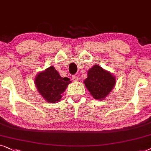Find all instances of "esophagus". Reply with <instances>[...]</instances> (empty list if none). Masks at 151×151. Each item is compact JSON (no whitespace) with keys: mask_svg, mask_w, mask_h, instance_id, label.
I'll use <instances>...</instances> for the list:
<instances>
[{"mask_svg":"<svg viewBox=\"0 0 151 151\" xmlns=\"http://www.w3.org/2000/svg\"><path fill=\"white\" fill-rule=\"evenodd\" d=\"M79 77H78V76H73V77H72V80H73L74 81H79Z\"/></svg>","mask_w":151,"mask_h":151,"instance_id":"1","label":"esophagus"}]
</instances>
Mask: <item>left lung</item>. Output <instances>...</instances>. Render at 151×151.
Listing matches in <instances>:
<instances>
[{
    "mask_svg": "<svg viewBox=\"0 0 151 151\" xmlns=\"http://www.w3.org/2000/svg\"><path fill=\"white\" fill-rule=\"evenodd\" d=\"M86 88L96 100H104L113 89L116 78L111 72L101 66L94 65L88 70V77L83 81Z\"/></svg>",
    "mask_w": 151,
    "mask_h": 151,
    "instance_id": "8db88e82",
    "label": "left lung"
}]
</instances>
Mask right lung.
Returning <instances> with one entry per match:
<instances>
[{
	"label": "right lung",
	"instance_id": "add662e5",
	"mask_svg": "<svg viewBox=\"0 0 151 151\" xmlns=\"http://www.w3.org/2000/svg\"><path fill=\"white\" fill-rule=\"evenodd\" d=\"M71 83L68 77H61L53 65L36 75L35 84L43 99L55 104L61 99L63 93Z\"/></svg>",
	"mask_w": 151,
	"mask_h": 151
}]
</instances>
